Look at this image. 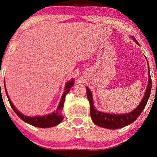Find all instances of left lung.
I'll return each mask as SVG.
<instances>
[{
	"mask_svg": "<svg viewBox=\"0 0 157 157\" xmlns=\"http://www.w3.org/2000/svg\"><path fill=\"white\" fill-rule=\"evenodd\" d=\"M133 39L136 41L137 44H139V43L136 39H134V37H133ZM148 72H149V83H148L147 89L146 90L143 99L141 100V102L138 107H136L132 112L126 113H126L125 114H111V113L100 112V111L96 110L94 107L93 98H92L91 91L89 88L86 87V95L90 103V113H91V117L94 123L101 127L109 128V129L121 128L133 123L139 117L144 109L145 108L150 94H151V78L150 76L149 67L148 69Z\"/></svg>",
	"mask_w": 157,
	"mask_h": 157,
	"instance_id": "left-lung-1",
	"label": "left lung"
}]
</instances>
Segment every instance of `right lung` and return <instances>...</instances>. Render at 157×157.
Returning <instances> with one entry per match:
<instances>
[{"label":"right lung","instance_id":"obj_1","mask_svg":"<svg viewBox=\"0 0 157 157\" xmlns=\"http://www.w3.org/2000/svg\"><path fill=\"white\" fill-rule=\"evenodd\" d=\"M73 84H74V81L73 80L71 81H68V82L66 83V88H65L66 91L63 93V96H62L61 100V101H60L59 107H58L56 111H55L54 112L51 113L48 115L42 116V117H26V116L21 114V113L19 112L16 108H15V106L12 104L11 101L10 100V98L8 97V95L7 94V91H6V86H5V89H6V95H7L8 101L10 103V106H11L13 110L15 111V113H16L23 121L26 122V123L31 124L32 126H36V127L48 128V127H52V126H55L58 125V124L61 123L62 120H63V116L61 115V112H62V109H63V107L64 101H65V96L66 94L68 93V91H70V89L71 88Z\"/></svg>","mask_w":157,"mask_h":157}]
</instances>
